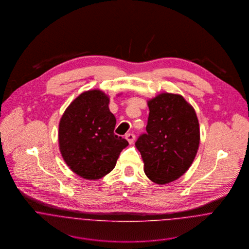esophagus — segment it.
<instances>
[{
	"label": "esophagus",
	"mask_w": 249,
	"mask_h": 249,
	"mask_svg": "<svg viewBox=\"0 0 249 249\" xmlns=\"http://www.w3.org/2000/svg\"><path fill=\"white\" fill-rule=\"evenodd\" d=\"M125 139L128 141L129 143H133L134 140H135V135L133 133H127L125 135Z\"/></svg>",
	"instance_id": "obj_1"
}]
</instances>
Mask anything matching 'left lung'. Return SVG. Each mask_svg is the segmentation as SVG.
<instances>
[{
  "mask_svg": "<svg viewBox=\"0 0 249 249\" xmlns=\"http://www.w3.org/2000/svg\"><path fill=\"white\" fill-rule=\"evenodd\" d=\"M146 133L135 142L143 171L152 182L164 185L182 177L193 164L199 141L194 107L181 95L162 93L147 101Z\"/></svg>",
  "mask_w": 249,
  "mask_h": 249,
  "instance_id": "left-lung-1",
  "label": "left lung"
}]
</instances>
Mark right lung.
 <instances>
[{
    "mask_svg": "<svg viewBox=\"0 0 249 249\" xmlns=\"http://www.w3.org/2000/svg\"><path fill=\"white\" fill-rule=\"evenodd\" d=\"M109 97L94 89L81 93L63 113L58 127L61 155L80 178H104L116 166L128 142L115 135L116 118L109 110Z\"/></svg>",
    "mask_w": 249,
    "mask_h": 249,
    "instance_id": "1",
    "label": "right lung"
}]
</instances>
